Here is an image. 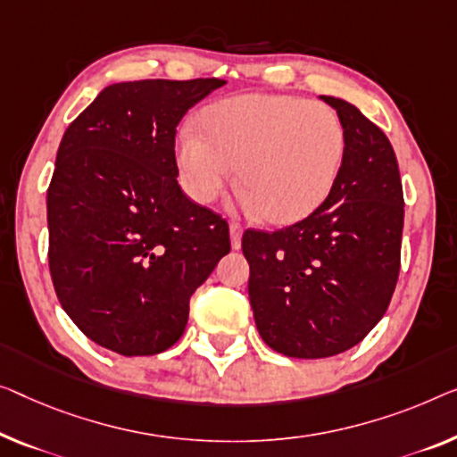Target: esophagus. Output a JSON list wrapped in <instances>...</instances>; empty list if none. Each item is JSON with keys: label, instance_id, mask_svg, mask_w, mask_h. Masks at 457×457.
<instances>
[{"label": "esophagus", "instance_id": "34e87169", "mask_svg": "<svg viewBox=\"0 0 457 457\" xmlns=\"http://www.w3.org/2000/svg\"><path fill=\"white\" fill-rule=\"evenodd\" d=\"M229 237H231V248L240 250L242 248V228L237 223H229Z\"/></svg>", "mask_w": 457, "mask_h": 457}]
</instances>
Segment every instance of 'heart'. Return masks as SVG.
<instances>
[{
	"mask_svg": "<svg viewBox=\"0 0 457 457\" xmlns=\"http://www.w3.org/2000/svg\"><path fill=\"white\" fill-rule=\"evenodd\" d=\"M203 133L185 127L176 163L187 193L211 203L237 174L242 205L270 223L312 213L335 187L345 127L326 104L275 94H242L203 114Z\"/></svg>",
	"mask_w": 457,
	"mask_h": 457,
	"instance_id": "1",
	"label": "heart"
}]
</instances>
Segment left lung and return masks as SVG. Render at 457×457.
I'll list each match as a JSON object with an SVG mask.
<instances>
[{"label": "left lung", "instance_id": "obj_1", "mask_svg": "<svg viewBox=\"0 0 457 457\" xmlns=\"http://www.w3.org/2000/svg\"><path fill=\"white\" fill-rule=\"evenodd\" d=\"M345 127V160L322 205L277 231L246 229L248 295L272 351L324 359L386 314L400 272L404 196L392 143L351 102L322 96Z\"/></svg>", "mask_w": 457, "mask_h": 457}]
</instances>
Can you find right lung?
Here are the masks:
<instances>
[{"mask_svg":"<svg viewBox=\"0 0 457 457\" xmlns=\"http://www.w3.org/2000/svg\"><path fill=\"white\" fill-rule=\"evenodd\" d=\"M226 81L112 84L67 127L46 190L49 269L73 324L108 351L155 355L229 252L226 220L176 180V127Z\"/></svg>","mask_w":457,"mask_h":457,"instance_id":"right-lung-1","label":"right lung"}]
</instances>
